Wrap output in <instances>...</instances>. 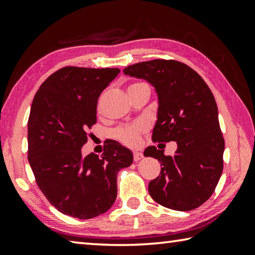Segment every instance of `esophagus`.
<instances>
[{"label":"esophagus","mask_w":255,"mask_h":255,"mask_svg":"<svg viewBox=\"0 0 255 255\" xmlns=\"http://www.w3.org/2000/svg\"><path fill=\"white\" fill-rule=\"evenodd\" d=\"M143 159V153H140V152H137V151H135L134 152V161H139V160H142Z\"/></svg>","instance_id":"esophagus-1"}]
</instances>
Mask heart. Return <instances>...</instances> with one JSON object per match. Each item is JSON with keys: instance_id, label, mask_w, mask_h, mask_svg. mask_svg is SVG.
<instances>
[{"instance_id": "1", "label": "heart", "mask_w": 255, "mask_h": 255, "mask_svg": "<svg viewBox=\"0 0 255 255\" xmlns=\"http://www.w3.org/2000/svg\"><path fill=\"white\" fill-rule=\"evenodd\" d=\"M137 85H140V83L132 84L129 87L137 86ZM145 129H146L145 124L137 123V124L131 125V126H125V127H121L119 129H117L116 136H117V138L120 139L121 142L125 143V144L135 145L137 142H138L139 135L142 134L143 131H145Z\"/></svg>"}]
</instances>
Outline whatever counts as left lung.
Segmentation results:
<instances>
[{"instance_id": "left-lung-1", "label": "left lung", "mask_w": 255, "mask_h": 255, "mask_svg": "<svg viewBox=\"0 0 255 255\" xmlns=\"http://www.w3.org/2000/svg\"><path fill=\"white\" fill-rule=\"evenodd\" d=\"M124 74L144 79L157 96L153 142H177L173 155L155 146L145 148L162 165L157 178L149 181L153 200L165 208L189 211L207 201L224 168L225 140L212 92L187 64L175 60H152L124 69Z\"/></svg>"}]
</instances>
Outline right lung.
Masks as SVG:
<instances>
[{"label":"right lung","mask_w":255,"mask_h":255,"mask_svg":"<svg viewBox=\"0 0 255 255\" xmlns=\"http://www.w3.org/2000/svg\"><path fill=\"white\" fill-rule=\"evenodd\" d=\"M118 68L66 67L40 85L28 119V161L53 207L78 219L107 212L117 197V173L132 153L111 142L99 156L82 155L87 129L96 124L98 100Z\"/></svg>","instance_id":"add662e5"}]
</instances>
